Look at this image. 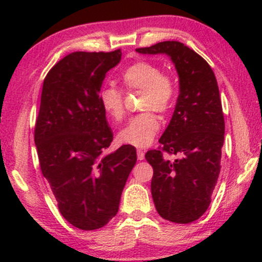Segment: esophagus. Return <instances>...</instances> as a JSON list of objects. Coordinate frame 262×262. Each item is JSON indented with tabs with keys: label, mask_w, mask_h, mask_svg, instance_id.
I'll list each match as a JSON object with an SVG mask.
<instances>
[{
	"label": "esophagus",
	"mask_w": 262,
	"mask_h": 262,
	"mask_svg": "<svg viewBox=\"0 0 262 262\" xmlns=\"http://www.w3.org/2000/svg\"><path fill=\"white\" fill-rule=\"evenodd\" d=\"M137 155H138V160H144V156H145V152H144L141 149H138L137 150Z\"/></svg>",
	"instance_id": "esophagus-1"
}]
</instances>
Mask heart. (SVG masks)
<instances>
[{"label":"heart","instance_id":"heart-1","mask_svg":"<svg viewBox=\"0 0 262 262\" xmlns=\"http://www.w3.org/2000/svg\"><path fill=\"white\" fill-rule=\"evenodd\" d=\"M123 82L129 90L144 91L141 110H154L159 113L166 112L175 98V86L169 77L162 75L158 65L149 61H139L129 66L123 73ZM102 110L113 121H122L124 116V98L116 87H103L100 92ZM160 128L158 117L152 112L135 116L118 133L122 144L144 148L151 143Z\"/></svg>","mask_w":262,"mask_h":262}]
</instances>
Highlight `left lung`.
Returning a JSON list of instances; mask_svg holds the SVG:
<instances>
[{"instance_id": "1", "label": "left lung", "mask_w": 262, "mask_h": 262, "mask_svg": "<svg viewBox=\"0 0 262 262\" xmlns=\"http://www.w3.org/2000/svg\"><path fill=\"white\" fill-rule=\"evenodd\" d=\"M135 52L167 55L179 75L175 111L159 143L181 158L171 161L160 150H150L145 159L154 169L151 196L159 214L173 223H191L209 207L221 171L225 125L217 79L208 62L180 41Z\"/></svg>"}]
</instances>
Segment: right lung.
Wrapping results in <instances>:
<instances>
[{"label": "right lung", "mask_w": 262, "mask_h": 262, "mask_svg": "<svg viewBox=\"0 0 262 262\" xmlns=\"http://www.w3.org/2000/svg\"><path fill=\"white\" fill-rule=\"evenodd\" d=\"M121 50L76 52L61 59L43 82L34 141L43 176L60 213L74 227L95 230L117 214L137 150L103 154L113 133L100 103L106 74Z\"/></svg>", "instance_id": "right-lung-1"}]
</instances>
